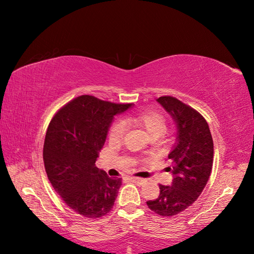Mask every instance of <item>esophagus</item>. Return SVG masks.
Returning <instances> with one entry per match:
<instances>
[{"mask_svg":"<svg viewBox=\"0 0 254 254\" xmlns=\"http://www.w3.org/2000/svg\"><path fill=\"white\" fill-rule=\"evenodd\" d=\"M131 180H132L134 183H136V185H144V183L147 182L146 179H143V178H137V177L131 178Z\"/></svg>","mask_w":254,"mask_h":254,"instance_id":"34e87169","label":"esophagus"}]
</instances>
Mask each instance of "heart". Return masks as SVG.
<instances>
[{"label": "heart", "mask_w": 254, "mask_h": 254, "mask_svg": "<svg viewBox=\"0 0 254 254\" xmlns=\"http://www.w3.org/2000/svg\"><path fill=\"white\" fill-rule=\"evenodd\" d=\"M133 120H135L152 136L160 135L167 130V123L165 117L160 112L155 110H144L137 112L134 116ZM127 132V123L122 119H118L112 123L109 130V141L110 142H120L126 135Z\"/></svg>", "instance_id": "b5f03b06"}]
</instances>
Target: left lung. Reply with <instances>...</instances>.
Wrapping results in <instances>:
<instances>
[{
  "instance_id": "left-lung-1",
  "label": "left lung",
  "mask_w": 254,
  "mask_h": 254,
  "mask_svg": "<svg viewBox=\"0 0 254 254\" xmlns=\"http://www.w3.org/2000/svg\"><path fill=\"white\" fill-rule=\"evenodd\" d=\"M177 124L176 145L168 155L174 179L171 186L159 185L160 193L147 206L160 216H174L187 209L201 195L213 168L214 144L208 124L201 113L175 97L157 99Z\"/></svg>"
}]
</instances>
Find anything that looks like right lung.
<instances>
[{"instance_id":"obj_1","label":"right lung","mask_w":254,"mask_h":254,"mask_svg":"<svg viewBox=\"0 0 254 254\" xmlns=\"http://www.w3.org/2000/svg\"><path fill=\"white\" fill-rule=\"evenodd\" d=\"M131 104H112L83 95L59 110L48 127L44 163L48 179L69 208L99 218L113 207L122 185L95 163L113 118Z\"/></svg>"}]
</instances>
